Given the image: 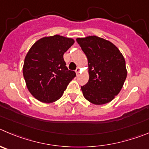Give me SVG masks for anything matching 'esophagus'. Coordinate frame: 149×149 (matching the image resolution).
I'll use <instances>...</instances> for the list:
<instances>
[{"mask_svg": "<svg viewBox=\"0 0 149 149\" xmlns=\"http://www.w3.org/2000/svg\"><path fill=\"white\" fill-rule=\"evenodd\" d=\"M75 71H76V75H79V74L80 71H81V68H80L79 67H78V68L76 69V70H75Z\"/></svg>", "mask_w": 149, "mask_h": 149, "instance_id": "esophagus-1", "label": "esophagus"}]
</instances>
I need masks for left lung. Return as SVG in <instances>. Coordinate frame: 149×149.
I'll list each match as a JSON object with an SVG mask.
<instances>
[{
    "mask_svg": "<svg viewBox=\"0 0 149 149\" xmlns=\"http://www.w3.org/2000/svg\"><path fill=\"white\" fill-rule=\"evenodd\" d=\"M86 55L89 80L81 87L84 97L94 104L110 102L120 93L127 77L125 61L113 43L96 36L77 38Z\"/></svg>",
    "mask_w": 149,
    "mask_h": 149,
    "instance_id": "1",
    "label": "left lung"
}]
</instances>
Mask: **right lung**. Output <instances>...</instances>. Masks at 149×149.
<instances>
[{"label": "right lung", "mask_w": 149, "mask_h": 149, "mask_svg": "<svg viewBox=\"0 0 149 149\" xmlns=\"http://www.w3.org/2000/svg\"><path fill=\"white\" fill-rule=\"evenodd\" d=\"M74 40L59 35L40 38L25 57L23 75L28 91L36 100L52 103L59 100L68 84L76 77L64 61V53Z\"/></svg>", "instance_id": "add662e5"}]
</instances>
